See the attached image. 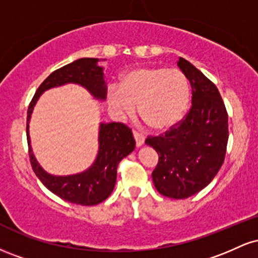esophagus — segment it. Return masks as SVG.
I'll list each match as a JSON object with an SVG mask.
<instances>
[{
  "mask_svg": "<svg viewBox=\"0 0 258 258\" xmlns=\"http://www.w3.org/2000/svg\"><path fill=\"white\" fill-rule=\"evenodd\" d=\"M133 137H135V139H136V146L137 147H141V146H143V143H144V136L142 135V133H139V132H137V131H133Z\"/></svg>",
  "mask_w": 258,
  "mask_h": 258,
  "instance_id": "esophagus-1",
  "label": "esophagus"
}]
</instances>
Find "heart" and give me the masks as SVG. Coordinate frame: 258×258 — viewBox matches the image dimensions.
<instances>
[{"label": "heart", "instance_id": "b5f03b06", "mask_svg": "<svg viewBox=\"0 0 258 258\" xmlns=\"http://www.w3.org/2000/svg\"><path fill=\"white\" fill-rule=\"evenodd\" d=\"M109 108L120 116L138 114L155 131L176 126L190 103V85L180 70L164 67H138L108 91Z\"/></svg>", "mask_w": 258, "mask_h": 258}]
</instances>
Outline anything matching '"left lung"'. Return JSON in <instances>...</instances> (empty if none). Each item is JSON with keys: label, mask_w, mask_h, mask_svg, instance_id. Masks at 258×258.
Wrapping results in <instances>:
<instances>
[{"label": "left lung", "mask_w": 258, "mask_h": 258, "mask_svg": "<svg viewBox=\"0 0 258 258\" xmlns=\"http://www.w3.org/2000/svg\"><path fill=\"white\" fill-rule=\"evenodd\" d=\"M178 67L191 87V108L176 126L148 146L159 155L153 171L156 190L171 199H186L215 178L224 161L228 143V114L214 82L184 58Z\"/></svg>", "instance_id": "obj_1"}]
</instances>
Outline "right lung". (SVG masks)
<instances>
[{
    "label": "right lung",
    "instance_id": "add662e5",
    "mask_svg": "<svg viewBox=\"0 0 258 258\" xmlns=\"http://www.w3.org/2000/svg\"><path fill=\"white\" fill-rule=\"evenodd\" d=\"M97 58H81L53 72L32 97L26 117V137L32 170L47 189L65 201L78 205L92 206L104 201L116 183L119 162L135 150L136 142L130 127L121 122L100 123L99 150L92 166L84 172L70 176H53L38 165L30 146L29 122L34 106L41 94L49 88L65 84H78L85 87L96 99L104 100L106 87L103 68Z\"/></svg>",
    "mask_w": 258,
    "mask_h": 258
}]
</instances>
